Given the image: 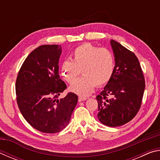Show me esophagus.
<instances>
[{
  "label": "esophagus",
  "instance_id": "obj_1",
  "mask_svg": "<svg viewBox=\"0 0 160 160\" xmlns=\"http://www.w3.org/2000/svg\"><path fill=\"white\" fill-rule=\"evenodd\" d=\"M87 97H78V102H82V101H85V100H86Z\"/></svg>",
  "mask_w": 160,
  "mask_h": 160
}]
</instances>
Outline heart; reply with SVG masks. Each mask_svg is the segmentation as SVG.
<instances>
[{
	"mask_svg": "<svg viewBox=\"0 0 160 160\" xmlns=\"http://www.w3.org/2000/svg\"><path fill=\"white\" fill-rule=\"evenodd\" d=\"M115 68V57L112 51L85 43L74 50L72 61L63 62L61 73L66 82L70 84L74 82L70 87V92L85 97L92 92L96 85L101 87L109 82ZM81 70L83 76L76 81Z\"/></svg>",
	"mask_w": 160,
	"mask_h": 160,
	"instance_id": "obj_1",
	"label": "heart"
}]
</instances>
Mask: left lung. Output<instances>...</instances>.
<instances>
[{"instance_id": "obj_1", "label": "left lung", "mask_w": 160, "mask_h": 160, "mask_svg": "<svg viewBox=\"0 0 160 160\" xmlns=\"http://www.w3.org/2000/svg\"><path fill=\"white\" fill-rule=\"evenodd\" d=\"M111 44L116 61L115 72L96 97L97 117L104 125L116 127L129 122L138 112L145 84L137 56L114 40Z\"/></svg>"}]
</instances>
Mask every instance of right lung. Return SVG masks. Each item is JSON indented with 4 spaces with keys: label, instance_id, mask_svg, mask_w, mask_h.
<instances>
[{
    "label": "right lung",
    "instance_id": "add662e5",
    "mask_svg": "<svg viewBox=\"0 0 160 160\" xmlns=\"http://www.w3.org/2000/svg\"><path fill=\"white\" fill-rule=\"evenodd\" d=\"M61 47L42 45L32 51L19 70L16 99L23 117L38 131L56 133L68 124L78 96L68 92L56 99L67 88L58 73Z\"/></svg>",
    "mask_w": 160,
    "mask_h": 160
}]
</instances>
